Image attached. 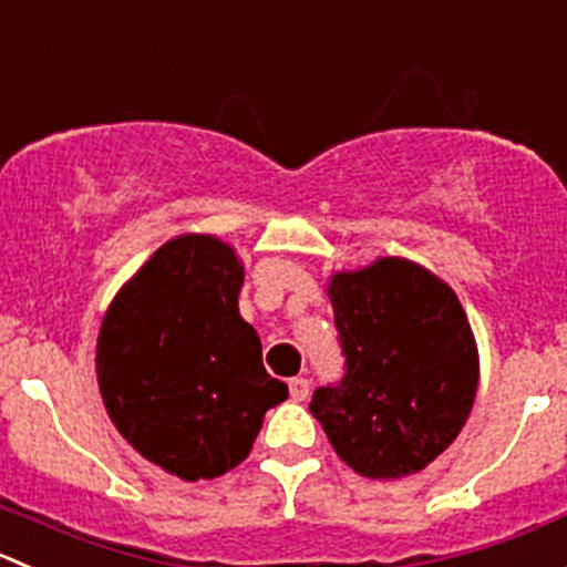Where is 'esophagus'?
I'll return each mask as SVG.
<instances>
[{"label":"esophagus","mask_w":567,"mask_h":567,"mask_svg":"<svg viewBox=\"0 0 567 567\" xmlns=\"http://www.w3.org/2000/svg\"><path fill=\"white\" fill-rule=\"evenodd\" d=\"M288 388H290V399L293 401H305L307 395H310V382H307L305 377H293L288 382Z\"/></svg>","instance_id":"1"}]
</instances>
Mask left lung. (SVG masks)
Wrapping results in <instances>:
<instances>
[{
  "label": "left lung",
  "instance_id": "obj_1",
  "mask_svg": "<svg viewBox=\"0 0 567 567\" xmlns=\"http://www.w3.org/2000/svg\"><path fill=\"white\" fill-rule=\"evenodd\" d=\"M340 382L310 412L338 457L368 480L417 474L468 421L480 357L463 305L426 268L382 257L329 285Z\"/></svg>",
  "mask_w": 567,
  "mask_h": 567
}]
</instances>
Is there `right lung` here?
Wrapping results in <instances>:
<instances>
[{
	"instance_id": "obj_1",
	"label": "right lung",
	"mask_w": 567,
	"mask_h": 567,
	"mask_svg": "<svg viewBox=\"0 0 567 567\" xmlns=\"http://www.w3.org/2000/svg\"><path fill=\"white\" fill-rule=\"evenodd\" d=\"M240 285L244 266L227 244L183 235L121 288L99 329L110 421L137 454L185 482L244 463L262 415L288 399L240 318Z\"/></svg>"
}]
</instances>
